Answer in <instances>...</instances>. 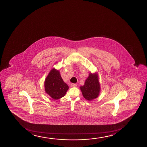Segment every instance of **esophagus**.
<instances>
[{"label": "esophagus", "instance_id": "esophagus-1", "mask_svg": "<svg viewBox=\"0 0 147 147\" xmlns=\"http://www.w3.org/2000/svg\"><path fill=\"white\" fill-rule=\"evenodd\" d=\"M71 87H76L77 84H71Z\"/></svg>", "mask_w": 147, "mask_h": 147}]
</instances>
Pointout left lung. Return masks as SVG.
Listing matches in <instances>:
<instances>
[{"mask_svg":"<svg viewBox=\"0 0 147 147\" xmlns=\"http://www.w3.org/2000/svg\"><path fill=\"white\" fill-rule=\"evenodd\" d=\"M98 79L99 77L96 73L93 74L90 73L84 85L80 87L84 97L87 100L91 101L99 96L100 84Z\"/></svg>","mask_w":147,"mask_h":147,"instance_id":"8db88e82","label":"left lung"}]
</instances>
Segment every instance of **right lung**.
Here are the masks:
<instances>
[{"label":"right lung","mask_w":147,"mask_h":147,"mask_svg":"<svg viewBox=\"0 0 147 147\" xmlns=\"http://www.w3.org/2000/svg\"><path fill=\"white\" fill-rule=\"evenodd\" d=\"M45 91L51 98L58 100L63 97L69 88L64 83L59 70L53 68L50 71L45 82Z\"/></svg>","instance_id":"right-lung-1"}]
</instances>
